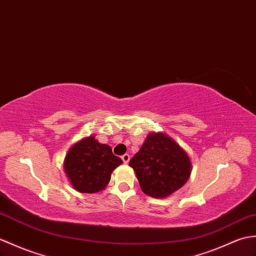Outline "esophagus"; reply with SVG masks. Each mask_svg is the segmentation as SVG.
Masks as SVG:
<instances>
[{
	"instance_id": "obj_1",
	"label": "esophagus",
	"mask_w": 256,
	"mask_h": 256,
	"mask_svg": "<svg viewBox=\"0 0 256 256\" xmlns=\"http://www.w3.org/2000/svg\"><path fill=\"white\" fill-rule=\"evenodd\" d=\"M121 158H122L124 164H128L130 162V155H128V154H126V155H123Z\"/></svg>"
}]
</instances>
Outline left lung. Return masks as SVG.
Masks as SVG:
<instances>
[{
    "mask_svg": "<svg viewBox=\"0 0 256 256\" xmlns=\"http://www.w3.org/2000/svg\"><path fill=\"white\" fill-rule=\"evenodd\" d=\"M142 191L155 198H168L188 180L192 164L186 152L162 132H152L130 160Z\"/></svg>",
    "mask_w": 256,
    "mask_h": 256,
    "instance_id": "obj_1",
    "label": "left lung"
}]
</instances>
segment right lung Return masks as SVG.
Wrapping results in <instances>:
<instances>
[{"label":"right lung","mask_w":256,"mask_h":256,"mask_svg":"<svg viewBox=\"0 0 256 256\" xmlns=\"http://www.w3.org/2000/svg\"><path fill=\"white\" fill-rule=\"evenodd\" d=\"M109 145L100 144L94 135L82 138L70 148L63 169L77 192L97 193L108 186L111 174L122 164Z\"/></svg>","instance_id":"right-lung-1"}]
</instances>
